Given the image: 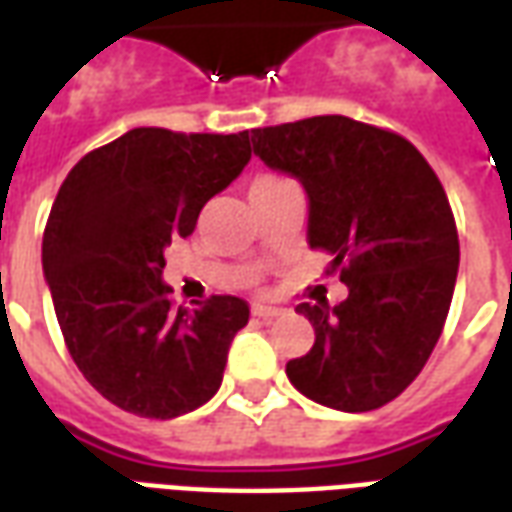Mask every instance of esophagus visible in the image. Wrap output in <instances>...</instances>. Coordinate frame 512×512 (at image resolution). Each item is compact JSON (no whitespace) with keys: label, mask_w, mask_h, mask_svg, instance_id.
Here are the masks:
<instances>
[{"label":"esophagus","mask_w":512,"mask_h":512,"mask_svg":"<svg viewBox=\"0 0 512 512\" xmlns=\"http://www.w3.org/2000/svg\"><path fill=\"white\" fill-rule=\"evenodd\" d=\"M252 315L260 318V321H274V318L282 315V310H279V307H263V304H255V307H252Z\"/></svg>","instance_id":"esophagus-1"}]
</instances>
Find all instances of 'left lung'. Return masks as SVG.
Segmentation results:
<instances>
[{
	"instance_id": "1",
	"label": "left lung",
	"mask_w": 512,
	"mask_h": 512,
	"mask_svg": "<svg viewBox=\"0 0 512 512\" xmlns=\"http://www.w3.org/2000/svg\"><path fill=\"white\" fill-rule=\"evenodd\" d=\"M255 156L310 197V249L332 255L348 299L296 310L315 345L290 384L321 406L373 411L395 400L439 343L458 277V227L441 180L406 136L323 115L252 128Z\"/></svg>"
}]
</instances>
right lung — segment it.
I'll return each instance as SVG.
<instances>
[{
    "mask_svg": "<svg viewBox=\"0 0 512 512\" xmlns=\"http://www.w3.org/2000/svg\"><path fill=\"white\" fill-rule=\"evenodd\" d=\"M249 156V131L134 128L62 180L43 230L54 312L82 376L128 414L180 417L222 386L249 304L211 296L194 310L175 307L161 271L167 244L194 233L205 202Z\"/></svg>",
    "mask_w": 512,
    "mask_h": 512,
    "instance_id": "1",
    "label": "right lung"
}]
</instances>
